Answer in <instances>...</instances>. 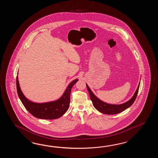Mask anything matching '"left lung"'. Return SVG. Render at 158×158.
<instances>
[{"label":"left lung","instance_id":"1","mask_svg":"<svg viewBox=\"0 0 158 158\" xmlns=\"http://www.w3.org/2000/svg\"><path fill=\"white\" fill-rule=\"evenodd\" d=\"M139 85H140V82L138 86L137 89L135 91L134 95L132 97L131 99L124 103L121 104H108L107 103L101 101L93 94V93L92 92V91L89 88L87 84H86V86H87V90L89 91V93L90 95L91 101H92V103L93 104L94 107L98 111H99L100 112L103 113L104 114H114L120 113L131 106L137 97L139 87Z\"/></svg>","mask_w":158,"mask_h":158}]
</instances>
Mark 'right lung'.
<instances>
[{
    "label": "right lung",
    "mask_w": 158,
    "mask_h": 158,
    "mask_svg": "<svg viewBox=\"0 0 158 158\" xmlns=\"http://www.w3.org/2000/svg\"><path fill=\"white\" fill-rule=\"evenodd\" d=\"M78 80L72 81L68 85L64 94L59 99L46 103H35L30 101L25 97L21 90L16 77V87L17 94L21 102L33 116L41 119L53 120L60 118L67 112L70 104V94L71 89Z\"/></svg>",
    "instance_id": "1"
}]
</instances>
